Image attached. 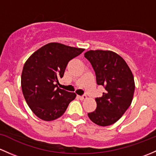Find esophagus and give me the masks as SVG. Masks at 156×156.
<instances>
[{
  "label": "esophagus",
  "instance_id": "obj_1",
  "mask_svg": "<svg viewBox=\"0 0 156 156\" xmlns=\"http://www.w3.org/2000/svg\"><path fill=\"white\" fill-rule=\"evenodd\" d=\"M79 98H80V100H86V99H87V96H86V94H83V95L82 96H79Z\"/></svg>",
  "mask_w": 156,
  "mask_h": 156
}]
</instances>
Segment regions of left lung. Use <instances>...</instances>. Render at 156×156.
<instances>
[{
  "instance_id": "8db88e82",
  "label": "left lung",
  "mask_w": 156,
  "mask_h": 156,
  "mask_svg": "<svg viewBox=\"0 0 156 156\" xmlns=\"http://www.w3.org/2000/svg\"><path fill=\"white\" fill-rule=\"evenodd\" d=\"M96 75V81L105 92L95 98L97 108L88 113L91 121L108 126L118 121L131 105L135 84L126 61L112 51L89 50L84 54Z\"/></svg>"
}]
</instances>
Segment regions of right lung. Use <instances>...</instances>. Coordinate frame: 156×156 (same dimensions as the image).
I'll list each match as a JSON object with an SVG mask.
<instances>
[{
	"label": "right lung",
	"mask_w": 156,
	"mask_h": 156,
	"mask_svg": "<svg viewBox=\"0 0 156 156\" xmlns=\"http://www.w3.org/2000/svg\"><path fill=\"white\" fill-rule=\"evenodd\" d=\"M84 51L58 43L40 48L25 63L21 76L22 93L34 113L44 121L59 118L76 94L59 89L67 63Z\"/></svg>",
	"instance_id": "right-lung-1"
}]
</instances>
